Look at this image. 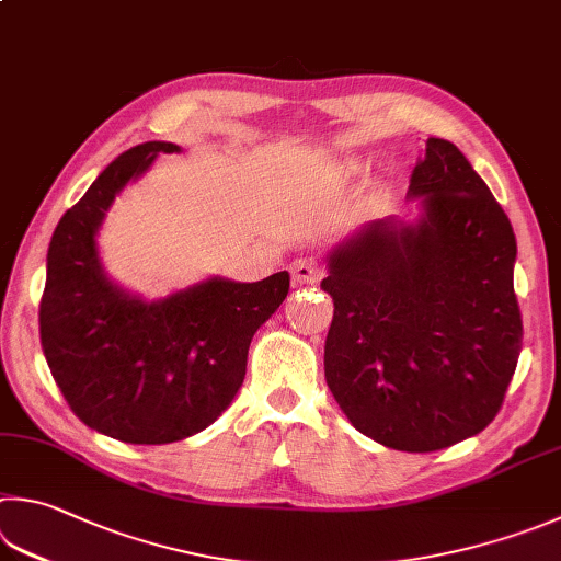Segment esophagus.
<instances>
[{
  "mask_svg": "<svg viewBox=\"0 0 561 561\" xmlns=\"http://www.w3.org/2000/svg\"><path fill=\"white\" fill-rule=\"evenodd\" d=\"M291 282L294 284H319L323 277V270H321V262L316 257H299L291 262Z\"/></svg>",
  "mask_w": 561,
  "mask_h": 561,
  "instance_id": "obj_1",
  "label": "esophagus"
}]
</instances>
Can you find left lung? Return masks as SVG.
<instances>
[{
	"label": "left lung",
	"mask_w": 561,
	"mask_h": 561,
	"mask_svg": "<svg viewBox=\"0 0 561 561\" xmlns=\"http://www.w3.org/2000/svg\"><path fill=\"white\" fill-rule=\"evenodd\" d=\"M414 222L373 220L329 254L323 370L360 434L436 451L483 432L523 348L511 220L456 145L426 139Z\"/></svg>",
	"instance_id": "8db88e82"
}]
</instances>
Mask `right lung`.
Instances as JSON below:
<instances>
[{
    "instance_id": "add662e5",
    "label": "right lung",
    "mask_w": 561,
    "mask_h": 561,
    "mask_svg": "<svg viewBox=\"0 0 561 561\" xmlns=\"http://www.w3.org/2000/svg\"><path fill=\"white\" fill-rule=\"evenodd\" d=\"M171 141L119 154L58 220L41 297V348L70 410L127 444H171L206 430L245 380L252 335L289 294V272L262 282L210 277L147 301L107 277L98 230L112 201Z\"/></svg>"
}]
</instances>
